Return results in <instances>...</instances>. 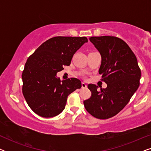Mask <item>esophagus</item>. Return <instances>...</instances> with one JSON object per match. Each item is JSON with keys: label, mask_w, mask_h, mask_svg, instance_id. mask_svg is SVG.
I'll use <instances>...</instances> for the list:
<instances>
[{"label": "esophagus", "mask_w": 151, "mask_h": 151, "mask_svg": "<svg viewBox=\"0 0 151 151\" xmlns=\"http://www.w3.org/2000/svg\"><path fill=\"white\" fill-rule=\"evenodd\" d=\"M86 87H87V85L84 83V82H82V88H86Z\"/></svg>", "instance_id": "1"}]
</instances>
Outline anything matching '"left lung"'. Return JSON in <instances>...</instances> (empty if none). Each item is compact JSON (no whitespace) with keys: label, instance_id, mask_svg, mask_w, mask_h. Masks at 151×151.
I'll use <instances>...</instances> for the list:
<instances>
[{"label":"left lung","instance_id":"8db88e82","mask_svg":"<svg viewBox=\"0 0 151 151\" xmlns=\"http://www.w3.org/2000/svg\"><path fill=\"white\" fill-rule=\"evenodd\" d=\"M89 40L102 56L99 73L106 88L88 84L91 96L84 101L86 110L96 118L109 119L117 115L128 104L139 86L141 70L135 55L121 38L104 36Z\"/></svg>","mask_w":151,"mask_h":151}]
</instances>
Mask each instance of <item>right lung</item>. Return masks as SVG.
I'll list each match as a JSON object with an SVG mask.
<instances>
[{
	"instance_id": "right-lung-1",
	"label": "right lung",
	"mask_w": 151,
	"mask_h": 151,
	"mask_svg": "<svg viewBox=\"0 0 151 151\" xmlns=\"http://www.w3.org/2000/svg\"><path fill=\"white\" fill-rule=\"evenodd\" d=\"M87 41L86 37H53L27 60L22 73V91L29 106L37 115L56 116L65 109L68 96L81 88L77 78L61 81L56 73L70 65L74 53Z\"/></svg>"
}]
</instances>
